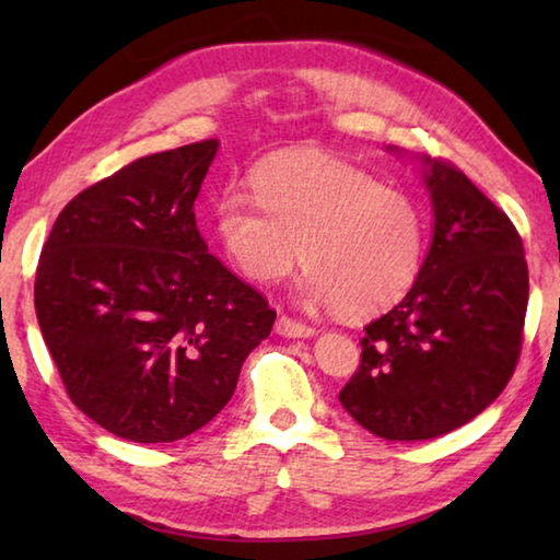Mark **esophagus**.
<instances>
[{
	"mask_svg": "<svg viewBox=\"0 0 560 560\" xmlns=\"http://www.w3.org/2000/svg\"><path fill=\"white\" fill-rule=\"evenodd\" d=\"M277 334L283 338H311L316 330L306 324H299V320H293L289 316H281L277 320Z\"/></svg>",
	"mask_w": 560,
	"mask_h": 560,
	"instance_id": "obj_1",
	"label": "esophagus"
}]
</instances>
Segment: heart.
Segmentation results:
<instances>
[{
  "label": "heart",
  "mask_w": 560,
  "mask_h": 560,
  "mask_svg": "<svg viewBox=\"0 0 560 560\" xmlns=\"http://www.w3.org/2000/svg\"><path fill=\"white\" fill-rule=\"evenodd\" d=\"M214 207L222 249L244 277L279 281L299 259V299L348 318L381 314L417 279L428 244L420 202L318 153H281Z\"/></svg>",
  "instance_id": "heart-1"
}]
</instances>
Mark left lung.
Instances as JSON below:
<instances>
[{
	"instance_id": "1",
	"label": "left lung",
	"mask_w": 560,
	"mask_h": 560,
	"mask_svg": "<svg viewBox=\"0 0 560 560\" xmlns=\"http://www.w3.org/2000/svg\"><path fill=\"white\" fill-rule=\"evenodd\" d=\"M420 163L430 252L407 296L365 326L360 368L338 395L360 428L390 442L440 438L497 400L514 375L528 303L516 226L454 165Z\"/></svg>"
}]
</instances>
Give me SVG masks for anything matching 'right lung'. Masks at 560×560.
Wrapping results in <instances>:
<instances>
[{"mask_svg": "<svg viewBox=\"0 0 560 560\" xmlns=\"http://www.w3.org/2000/svg\"><path fill=\"white\" fill-rule=\"evenodd\" d=\"M217 140L140 158L56 217L34 306L66 393L116 438L175 442L230 402L277 311L207 252L195 200Z\"/></svg>", "mask_w": 560, "mask_h": 560, "instance_id": "obj_1", "label": "right lung"}]
</instances>
